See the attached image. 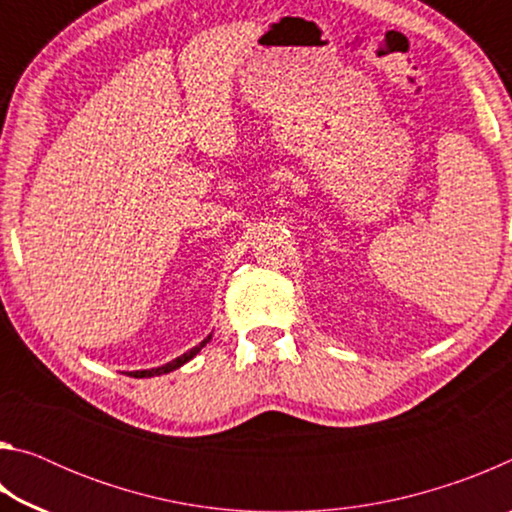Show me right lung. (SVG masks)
<instances>
[{
    "label": "right lung",
    "mask_w": 512,
    "mask_h": 512,
    "mask_svg": "<svg viewBox=\"0 0 512 512\" xmlns=\"http://www.w3.org/2000/svg\"><path fill=\"white\" fill-rule=\"evenodd\" d=\"M210 339H212V334L207 336V339H203L201 343H198L196 348L187 350L185 354H180V357H176V359H173V361L164 363V366H158V368H149V370H133V372H128V375H131V377H137V379H142V377H155V375H167V372L176 370V368H180V366H185V363H187L189 359H194L196 354L201 352L207 343H210Z\"/></svg>",
    "instance_id": "1"
}]
</instances>
